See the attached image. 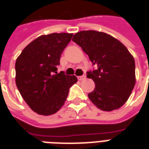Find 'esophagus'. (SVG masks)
Instances as JSON below:
<instances>
[{"instance_id": "obj_1", "label": "esophagus", "mask_w": 149, "mask_h": 149, "mask_svg": "<svg viewBox=\"0 0 149 149\" xmlns=\"http://www.w3.org/2000/svg\"><path fill=\"white\" fill-rule=\"evenodd\" d=\"M86 79V76H85V75H83V76L78 77V79H79V80H80V81H81V80H84V79Z\"/></svg>"}]
</instances>
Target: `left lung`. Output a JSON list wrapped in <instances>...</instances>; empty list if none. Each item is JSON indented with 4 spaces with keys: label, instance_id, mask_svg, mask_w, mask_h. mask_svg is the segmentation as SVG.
Instances as JSON below:
<instances>
[{
    "label": "left lung",
    "instance_id": "obj_1",
    "mask_svg": "<svg viewBox=\"0 0 149 149\" xmlns=\"http://www.w3.org/2000/svg\"><path fill=\"white\" fill-rule=\"evenodd\" d=\"M88 55L95 70L86 77L95 83L88 97L104 111L120 108L129 98L135 84V63L132 54L108 34L97 31H82L72 39Z\"/></svg>",
    "mask_w": 149,
    "mask_h": 149
}]
</instances>
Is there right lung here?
<instances>
[{
  "label": "right lung",
  "mask_w": 149,
  "mask_h": 149,
  "mask_svg": "<svg viewBox=\"0 0 149 149\" xmlns=\"http://www.w3.org/2000/svg\"><path fill=\"white\" fill-rule=\"evenodd\" d=\"M72 34L41 36L24 48L15 63V82L30 108L41 115L56 113L77 82L76 76L57 72L61 54Z\"/></svg>",
  "instance_id": "right-lung-1"
}]
</instances>
